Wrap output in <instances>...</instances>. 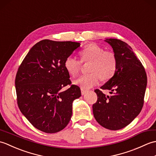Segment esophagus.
Returning <instances> with one entry per match:
<instances>
[{"label":"esophagus","instance_id":"obj_1","mask_svg":"<svg viewBox=\"0 0 156 156\" xmlns=\"http://www.w3.org/2000/svg\"><path fill=\"white\" fill-rule=\"evenodd\" d=\"M86 92H87V90H85L84 89H83V88H81V94H82V95L85 94Z\"/></svg>","mask_w":156,"mask_h":156}]
</instances>
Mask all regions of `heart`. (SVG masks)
<instances>
[{"label": "heart", "mask_w": 156, "mask_h": 156, "mask_svg": "<svg viewBox=\"0 0 156 156\" xmlns=\"http://www.w3.org/2000/svg\"><path fill=\"white\" fill-rule=\"evenodd\" d=\"M81 61L72 55L66 58L64 65L69 75L78 74L82 62H88V74L79 76L74 83L81 88L89 89L98 84L99 78L102 80H108L115 74L117 69V58L114 52L105 51L103 48L97 44H90L79 52Z\"/></svg>", "instance_id": "heart-1"}]
</instances>
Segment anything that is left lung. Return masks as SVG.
Wrapping results in <instances>:
<instances>
[{"label":"left lung","mask_w":156,"mask_h":156,"mask_svg":"<svg viewBox=\"0 0 156 156\" xmlns=\"http://www.w3.org/2000/svg\"><path fill=\"white\" fill-rule=\"evenodd\" d=\"M105 41L113 49L117 69L101 88L114 94L109 97L96 89L98 98L92 105V111L95 119L102 127L119 130L131 123L143 108L147 75L141 62L125 42L117 39Z\"/></svg>","instance_id":"left-lung-1"}]
</instances>
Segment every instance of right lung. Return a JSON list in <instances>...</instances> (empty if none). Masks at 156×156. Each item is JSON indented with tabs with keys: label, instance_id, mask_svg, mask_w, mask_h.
Masks as SVG:
<instances>
[{
	"label": "right lung",
	"instance_id": "1",
	"mask_svg": "<svg viewBox=\"0 0 156 156\" xmlns=\"http://www.w3.org/2000/svg\"><path fill=\"white\" fill-rule=\"evenodd\" d=\"M80 44L44 39L29 50L16 72L15 88L18 107L36 129L54 133L70 121L72 102L80 97L79 87L71 85L64 63Z\"/></svg>",
	"mask_w": 156,
	"mask_h": 156
}]
</instances>
